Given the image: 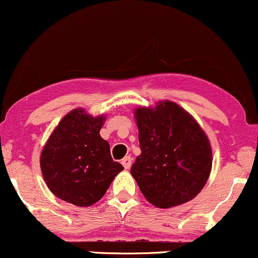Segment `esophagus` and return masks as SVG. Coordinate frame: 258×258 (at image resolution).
<instances>
[{
  "label": "esophagus",
  "instance_id": "1",
  "mask_svg": "<svg viewBox=\"0 0 258 258\" xmlns=\"http://www.w3.org/2000/svg\"><path fill=\"white\" fill-rule=\"evenodd\" d=\"M122 165L124 166V168H125V170L130 168V166H132V157H130V155H126L125 158H123Z\"/></svg>",
  "mask_w": 258,
  "mask_h": 258
}]
</instances>
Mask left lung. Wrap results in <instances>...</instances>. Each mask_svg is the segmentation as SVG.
<instances>
[{
    "label": "left lung",
    "mask_w": 258,
    "mask_h": 258,
    "mask_svg": "<svg viewBox=\"0 0 258 258\" xmlns=\"http://www.w3.org/2000/svg\"><path fill=\"white\" fill-rule=\"evenodd\" d=\"M141 154L130 173L158 208L183 205L197 196L212 170L206 133L183 107L170 100L135 110Z\"/></svg>",
    "instance_id": "left-lung-1"
}]
</instances>
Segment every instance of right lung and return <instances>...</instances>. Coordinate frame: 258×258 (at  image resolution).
I'll use <instances>...</instances> for the list:
<instances>
[{"label": "right lung", "instance_id": "add662e5", "mask_svg": "<svg viewBox=\"0 0 258 258\" xmlns=\"http://www.w3.org/2000/svg\"><path fill=\"white\" fill-rule=\"evenodd\" d=\"M105 116L84 109L67 113L40 154V168L53 195L78 207L94 205L105 195L123 166L113 161L99 132Z\"/></svg>", "mask_w": 258, "mask_h": 258}]
</instances>
